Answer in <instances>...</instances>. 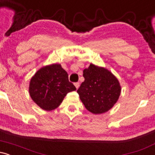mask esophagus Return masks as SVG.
Returning a JSON list of instances; mask_svg holds the SVG:
<instances>
[{"label": "esophagus", "mask_w": 155, "mask_h": 155, "mask_svg": "<svg viewBox=\"0 0 155 155\" xmlns=\"http://www.w3.org/2000/svg\"><path fill=\"white\" fill-rule=\"evenodd\" d=\"M74 85H75V87H76V89H78L79 87V82H76L74 83Z\"/></svg>", "instance_id": "34e87169"}]
</instances>
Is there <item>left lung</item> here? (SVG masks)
Returning <instances> with one entry per match:
<instances>
[{
	"instance_id": "obj_1",
	"label": "left lung",
	"mask_w": 155,
	"mask_h": 155,
	"mask_svg": "<svg viewBox=\"0 0 155 155\" xmlns=\"http://www.w3.org/2000/svg\"><path fill=\"white\" fill-rule=\"evenodd\" d=\"M83 76L84 81L77 92L85 108L97 114L113 107L121 92L117 78L107 69L93 64L83 71Z\"/></svg>"
}]
</instances>
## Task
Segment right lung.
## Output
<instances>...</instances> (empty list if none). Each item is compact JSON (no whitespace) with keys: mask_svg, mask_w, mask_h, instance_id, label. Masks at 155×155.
<instances>
[{"mask_svg":"<svg viewBox=\"0 0 155 155\" xmlns=\"http://www.w3.org/2000/svg\"><path fill=\"white\" fill-rule=\"evenodd\" d=\"M76 90L61 65L52 64L41 68L35 73L31 80L29 92L39 107L51 111L60 106L68 92Z\"/></svg>","mask_w":155,"mask_h":155,"instance_id":"add662e5","label":"right lung"}]
</instances>
